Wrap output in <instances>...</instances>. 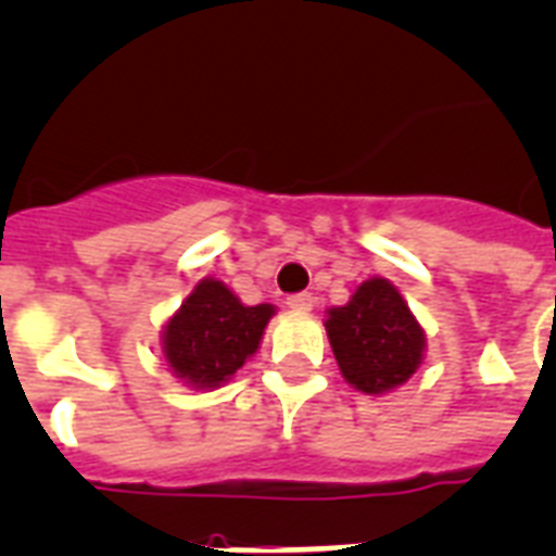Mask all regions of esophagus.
Segmentation results:
<instances>
[{
  "instance_id": "obj_1",
  "label": "esophagus",
  "mask_w": 556,
  "mask_h": 556,
  "mask_svg": "<svg viewBox=\"0 0 556 556\" xmlns=\"http://www.w3.org/2000/svg\"><path fill=\"white\" fill-rule=\"evenodd\" d=\"M312 304H315V298L309 292H295V295L287 298V306L295 312H309Z\"/></svg>"
}]
</instances>
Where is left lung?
<instances>
[{
  "label": "left lung",
  "mask_w": 556,
  "mask_h": 556,
  "mask_svg": "<svg viewBox=\"0 0 556 556\" xmlns=\"http://www.w3.org/2000/svg\"><path fill=\"white\" fill-rule=\"evenodd\" d=\"M327 334L341 375L366 394L401 387L424 361V329L387 278L364 281L350 304L329 309Z\"/></svg>",
  "instance_id": "1"
}]
</instances>
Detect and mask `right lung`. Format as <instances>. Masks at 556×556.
<instances>
[{"mask_svg":"<svg viewBox=\"0 0 556 556\" xmlns=\"http://www.w3.org/2000/svg\"><path fill=\"white\" fill-rule=\"evenodd\" d=\"M273 306H244L222 281L206 278L167 320L162 350L176 378L195 389H215L255 355Z\"/></svg>","mask_w":556,"mask_h":556,"instance_id":"1","label":"right lung"}]
</instances>
